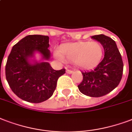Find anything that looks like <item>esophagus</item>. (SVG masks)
I'll use <instances>...</instances> for the list:
<instances>
[{"mask_svg": "<svg viewBox=\"0 0 132 132\" xmlns=\"http://www.w3.org/2000/svg\"><path fill=\"white\" fill-rule=\"evenodd\" d=\"M66 73H68V74H71V73H73V70H69V69H66Z\"/></svg>", "mask_w": 132, "mask_h": 132, "instance_id": "esophagus-1", "label": "esophagus"}]
</instances>
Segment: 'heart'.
<instances>
[{"mask_svg": "<svg viewBox=\"0 0 132 132\" xmlns=\"http://www.w3.org/2000/svg\"><path fill=\"white\" fill-rule=\"evenodd\" d=\"M55 58L59 62L66 59L80 68L86 69L95 66L102 59L103 47L97 42H80L66 44L55 51Z\"/></svg>", "mask_w": 132, "mask_h": 132, "instance_id": "b5f03b06", "label": "heart"}]
</instances>
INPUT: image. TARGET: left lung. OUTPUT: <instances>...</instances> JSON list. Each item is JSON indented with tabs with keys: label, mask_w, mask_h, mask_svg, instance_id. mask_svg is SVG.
<instances>
[{
	"label": "left lung",
	"mask_w": 132,
	"mask_h": 132,
	"mask_svg": "<svg viewBox=\"0 0 132 132\" xmlns=\"http://www.w3.org/2000/svg\"><path fill=\"white\" fill-rule=\"evenodd\" d=\"M91 39L102 44L104 57L93 70L82 72L83 80L77 86L79 91L90 97H101L110 93L122 78L123 62L115 41L104 35H94Z\"/></svg>",
	"instance_id": "1"
}]
</instances>
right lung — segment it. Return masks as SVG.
I'll list each match as a JSON object with an SVG mask.
<instances>
[{
    "instance_id": "1",
    "label": "right lung",
    "mask_w": 132,
    "mask_h": 132,
    "mask_svg": "<svg viewBox=\"0 0 132 132\" xmlns=\"http://www.w3.org/2000/svg\"><path fill=\"white\" fill-rule=\"evenodd\" d=\"M49 37L28 35L12 47L5 66V76L12 91L21 99L32 103L46 101L53 95L57 79L65 69L54 70L47 62L50 58ZM35 53L42 59L37 61Z\"/></svg>"
}]
</instances>
